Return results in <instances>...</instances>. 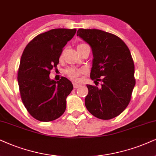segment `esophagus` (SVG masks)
I'll return each mask as SVG.
<instances>
[{"label": "esophagus", "mask_w": 156, "mask_h": 156, "mask_svg": "<svg viewBox=\"0 0 156 156\" xmlns=\"http://www.w3.org/2000/svg\"><path fill=\"white\" fill-rule=\"evenodd\" d=\"M73 86H74V88H77L80 87V84L76 83V82H74V83H73Z\"/></svg>", "instance_id": "obj_1"}]
</instances>
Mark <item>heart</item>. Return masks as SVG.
<instances>
[{
	"label": "heart",
	"instance_id": "1",
	"mask_svg": "<svg viewBox=\"0 0 156 156\" xmlns=\"http://www.w3.org/2000/svg\"><path fill=\"white\" fill-rule=\"evenodd\" d=\"M83 45H85V44H80L77 47H80V46H82ZM82 71L80 70V69H76V68H69L67 69L66 71H65V73H66L67 76L71 79H73V80H77V77L80 76V74H81Z\"/></svg>",
	"mask_w": 156,
	"mask_h": 156
}]
</instances>
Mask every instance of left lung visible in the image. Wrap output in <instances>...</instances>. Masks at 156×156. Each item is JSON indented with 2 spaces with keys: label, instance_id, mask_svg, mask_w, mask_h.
I'll list each match as a JSON object with an SVG mask.
<instances>
[{
  "label": "left lung",
  "instance_id": "obj_1",
  "mask_svg": "<svg viewBox=\"0 0 156 156\" xmlns=\"http://www.w3.org/2000/svg\"><path fill=\"white\" fill-rule=\"evenodd\" d=\"M76 35L93 51L90 78L103 82L101 88L87 84L85 106L98 119L115 118L127 107L135 85L131 53L122 40L103 30L79 29Z\"/></svg>",
  "mask_w": 156,
  "mask_h": 156
}]
</instances>
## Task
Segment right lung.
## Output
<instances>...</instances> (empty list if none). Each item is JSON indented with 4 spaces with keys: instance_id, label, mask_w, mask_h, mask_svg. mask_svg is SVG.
<instances>
[{
    "instance_id": "obj_1",
    "label": "right lung",
    "mask_w": 156,
    "mask_h": 156,
    "mask_svg": "<svg viewBox=\"0 0 156 156\" xmlns=\"http://www.w3.org/2000/svg\"><path fill=\"white\" fill-rule=\"evenodd\" d=\"M76 29H53L38 34L26 46L21 58L18 83L22 101L30 115L40 122L59 118L66 108L73 90L68 79H50L63 48L74 37Z\"/></svg>"
}]
</instances>
